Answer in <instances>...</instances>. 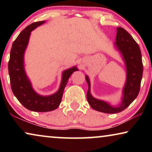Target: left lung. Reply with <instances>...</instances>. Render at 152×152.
Wrapping results in <instances>:
<instances>
[{
  "label": "left lung",
  "mask_w": 152,
  "mask_h": 152,
  "mask_svg": "<svg viewBox=\"0 0 152 152\" xmlns=\"http://www.w3.org/2000/svg\"><path fill=\"white\" fill-rule=\"evenodd\" d=\"M115 48L119 52L126 67V82L122 89V100L118 106L93 97L91 82L88 75L86 80L88 86L86 97L91 108L106 113H117L124 111L138 96L142 77L143 66L140 47L133 37L122 28H117Z\"/></svg>",
  "instance_id": "1"
}]
</instances>
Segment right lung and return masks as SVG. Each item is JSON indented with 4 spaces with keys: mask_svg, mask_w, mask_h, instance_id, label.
Returning <instances> with one entry per match:
<instances>
[{
    "mask_svg": "<svg viewBox=\"0 0 152 152\" xmlns=\"http://www.w3.org/2000/svg\"><path fill=\"white\" fill-rule=\"evenodd\" d=\"M45 20L33 23L20 33L12 44L10 51L8 70L12 92L22 105L32 111L47 112L57 109L61 102L64 88L70 75L78 70L77 66L64 70L61 81L57 92L50 95H41L32 88L25 70L24 55L28 47L31 32L44 23Z\"/></svg>",
    "mask_w": 152,
    "mask_h": 152,
    "instance_id": "1",
    "label": "right lung"
}]
</instances>
